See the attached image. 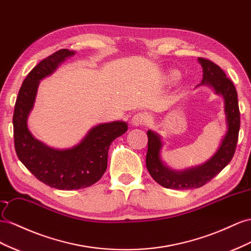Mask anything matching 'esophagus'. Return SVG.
<instances>
[{
	"label": "esophagus",
	"mask_w": 251,
	"mask_h": 251,
	"mask_svg": "<svg viewBox=\"0 0 251 251\" xmlns=\"http://www.w3.org/2000/svg\"><path fill=\"white\" fill-rule=\"evenodd\" d=\"M148 122H149V117L145 112H138L132 117L131 124L134 126H143V125H146Z\"/></svg>",
	"instance_id": "34e87169"
}]
</instances>
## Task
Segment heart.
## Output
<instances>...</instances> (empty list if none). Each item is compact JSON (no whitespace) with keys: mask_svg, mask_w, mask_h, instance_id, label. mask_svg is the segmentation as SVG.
Listing matches in <instances>:
<instances>
[{"mask_svg":"<svg viewBox=\"0 0 251 251\" xmlns=\"http://www.w3.org/2000/svg\"><path fill=\"white\" fill-rule=\"evenodd\" d=\"M178 77H180V73H178V71L174 70V71H170L168 74V78L170 81H176Z\"/></svg>","mask_w":251,"mask_h":251,"instance_id":"b5f03b06","label":"heart"}]
</instances>
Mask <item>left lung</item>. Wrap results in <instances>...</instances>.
Segmentation results:
<instances>
[{"label":"left lung","instance_id":"left-lung-1","mask_svg":"<svg viewBox=\"0 0 251 251\" xmlns=\"http://www.w3.org/2000/svg\"><path fill=\"white\" fill-rule=\"evenodd\" d=\"M198 60L203 67V80L198 86H209L217 95L223 97L227 131L217 152L208 161L200 166L177 171L164 164L161 159V149L163 146L161 137L157 133L148 130L146 167L153 180L165 188L185 190L202 187L228 165L237 147L240 130L237 90L233 83L217 64L204 58H199Z\"/></svg>","mask_w":251,"mask_h":251}]
</instances>
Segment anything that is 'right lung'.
I'll use <instances>...</instances> for the list:
<instances>
[{
	"mask_svg": "<svg viewBox=\"0 0 251 251\" xmlns=\"http://www.w3.org/2000/svg\"><path fill=\"white\" fill-rule=\"evenodd\" d=\"M75 53L73 50L61 49L28 74L20 88L12 119L14 148L20 161L38 180L60 190L81 189L97 183L106 171L110 144L128 128L122 121L99 124L77 145L62 150L45 145L31 134L27 120L40 81Z\"/></svg>",
	"mask_w": 251,
	"mask_h": 251,
	"instance_id": "1",
	"label": "right lung"
}]
</instances>
